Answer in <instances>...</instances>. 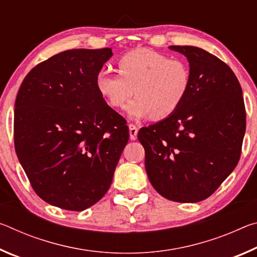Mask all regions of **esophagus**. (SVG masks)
Segmentation results:
<instances>
[{
  "mask_svg": "<svg viewBox=\"0 0 257 257\" xmlns=\"http://www.w3.org/2000/svg\"><path fill=\"white\" fill-rule=\"evenodd\" d=\"M137 134H138V128L135 124L130 123L129 124V136H130V139H132V141H136V139H137Z\"/></svg>",
  "mask_w": 257,
  "mask_h": 257,
  "instance_id": "esophagus-1",
  "label": "esophagus"
}]
</instances>
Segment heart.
Wrapping results in <instances>:
<instances>
[{
    "mask_svg": "<svg viewBox=\"0 0 257 257\" xmlns=\"http://www.w3.org/2000/svg\"><path fill=\"white\" fill-rule=\"evenodd\" d=\"M118 73L102 70L96 76V88L113 107L125 106L132 119L172 114L188 95L191 84L189 66L185 61L150 49L130 51L116 61Z\"/></svg>",
    "mask_w": 257,
    "mask_h": 257,
    "instance_id": "heart-1",
    "label": "heart"
}]
</instances>
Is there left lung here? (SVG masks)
Here are the masks:
<instances>
[{"label":"left lung","mask_w":257,"mask_h":257,"mask_svg":"<svg viewBox=\"0 0 257 257\" xmlns=\"http://www.w3.org/2000/svg\"><path fill=\"white\" fill-rule=\"evenodd\" d=\"M189 62L190 89L176 112L139 130L152 186L167 199L197 203L240 158L246 112L240 84L223 61L196 46H169Z\"/></svg>","instance_id":"obj_1"}]
</instances>
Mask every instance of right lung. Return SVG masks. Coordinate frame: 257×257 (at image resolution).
Listing matches in <instances>:
<instances>
[{
    "mask_svg": "<svg viewBox=\"0 0 257 257\" xmlns=\"http://www.w3.org/2000/svg\"><path fill=\"white\" fill-rule=\"evenodd\" d=\"M111 49L69 50L30 70L15 104V149L43 201L69 211L97 203L111 186L129 139L96 76Z\"/></svg>",
    "mask_w": 257,
    "mask_h": 257,
    "instance_id": "1",
    "label": "right lung"
}]
</instances>
